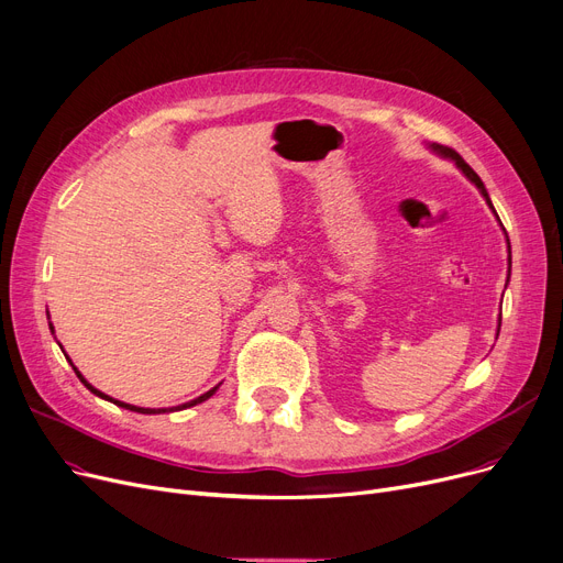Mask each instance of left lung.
I'll return each mask as SVG.
<instances>
[{
  "mask_svg": "<svg viewBox=\"0 0 563 563\" xmlns=\"http://www.w3.org/2000/svg\"><path fill=\"white\" fill-rule=\"evenodd\" d=\"M432 150H434V152H439V154H442V156H446V158H453V161H455V165H457V167L462 169V173H464V175H467V177H470V179H472V181H474V184H476V186L481 188V192H483V198H485V202L493 207L490 198H487V190H485V186H483L481 177H478V175L474 173V169H472V167H470L467 163H464V158H462V156H460V154H457L455 150H451V146H444V144H432ZM493 209H495V207H493ZM508 249H510V246H508ZM499 327H501V322H499Z\"/></svg>",
  "mask_w": 563,
  "mask_h": 563,
  "instance_id": "left-lung-1",
  "label": "left lung"
}]
</instances>
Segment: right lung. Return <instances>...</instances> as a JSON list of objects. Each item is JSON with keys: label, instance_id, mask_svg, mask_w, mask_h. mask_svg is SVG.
Returning <instances> with one entry per match:
<instances>
[{"label": "right lung", "instance_id": "add662e5", "mask_svg": "<svg viewBox=\"0 0 563 563\" xmlns=\"http://www.w3.org/2000/svg\"><path fill=\"white\" fill-rule=\"evenodd\" d=\"M66 358H68V356H66ZM68 361H70V358H68ZM70 365H73V363H70ZM73 371H76V375H78V377H80V382H82V384H85V386H87V388L91 390V394H96V396H99V398H106V400L114 402L117 407H124V409H131V411H140V413H161V411H167V409H158V411H156V409H144V407L126 405V402H121V400H112L110 396L101 394V390H99V388H93V386H91V384H89V382H87V379H85V377H82V375L78 373V368H76V365H73ZM216 388H218V386H213L211 390H207V394H205V396H200V398H195V400H190V402H186V405H181V407H175V409H186V407H192V405H198V402H205L207 398H211V396L216 394ZM169 411H173V409H169Z\"/></svg>", "mask_w": 563, "mask_h": 563}]
</instances>
